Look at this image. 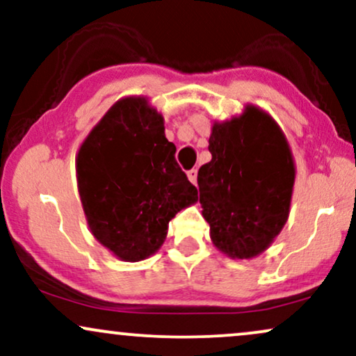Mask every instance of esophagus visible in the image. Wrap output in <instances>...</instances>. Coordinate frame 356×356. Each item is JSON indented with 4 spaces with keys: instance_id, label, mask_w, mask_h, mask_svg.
I'll list each match as a JSON object with an SVG mask.
<instances>
[{
    "instance_id": "1",
    "label": "esophagus",
    "mask_w": 356,
    "mask_h": 356,
    "mask_svg": "<svg viewBox=\"0 0 356 356\" xmlns=\"http://www.w3.org/2000/svg\"><path fill=\"white\" fill-rule=\"evenodd\" d=\"M187 177H189V181H191L192 184L197 182V169H191L189 172H187Z\"/></svg>"
}]
</instances>
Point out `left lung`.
<instances>
[{"mask_svg":"<svg viewBox=\"0 0 356 356\" xmlns=\"http://www.w3.org/2000/svg\"><path fill=\"white\" fill-rule=\"evenodd\" d=\"M211 162L199 169L202 216L224 254L251 259L283 229L289 214L295 162L280 127L263 110L214 124Z\"/></svg>","mask_w":356,"mask_h":356,"instance_id":"8db88e82","label":"left lung"}]
</instances>
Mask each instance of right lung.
<instances>
[{"instance_id":"1","label":"right lung","mask_w":356,"mask_h":356,"mask_svg":"<svg viewBox=\"0 0 356 356\" xmlns=\"http://www.w3.org/2000/svg\"><path fill=\"white\" fill-rule=\"evenodd\" d=\"M76 179L92 234L130 263L154 254L169 220L197 201L165 138L164 118L140 97L117 102L90 132Z\"/></svg>"}]
</instances>
